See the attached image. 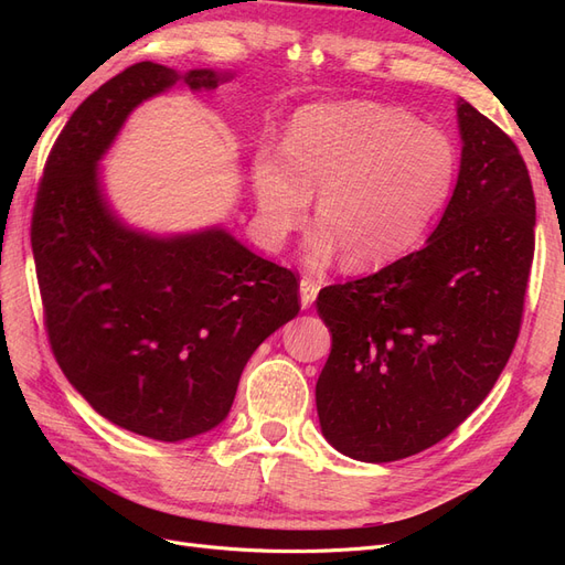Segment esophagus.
<instances>
[{"label":"esophagus","instance_id":"obj_1","mask_svg":"<svg viewBox=\"0 0 565 565\" xmlns=\"http://www.w3.org/2000/svg\"><path fill=\"white\" fill-rule=\"evenodd\" d=\"M318 289H320V285L313 278H301V282H299V297H301L303 309H309V306L316 301Z\"/></svg>","mask_w":565,"mask_h":565}]
</instances>
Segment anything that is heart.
<instances>
[{
  "mask_svg": "<svg viewBox=\"0 0 565 565\" xmlns=\"http://www.w3.org/2000/svg\"><path fill=\"white\" fill-rule=\"evenodd\" d=\"M459 172L450 134L407 110L347 100L301 108L285 148L264 146L252 162L256 228L280 249L311 210L320 224L306 262L324 266L339 252L355 270L405 254L446 207Z\"/></svg>",
  "mask_w": 565,
  "mask_h": 565,
  "instance_id": "b5f03b06",
  "label": "heart"
}]
</instances>
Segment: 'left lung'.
<instances>
[{"instance_id":"obj_1","label":"left lung","mask_w":565,"mask_h":565,"mask_svg":"<svg viewBox=\"0 0 565 565\" xmlns=\"http://www.w3.org/2000/svg\"><path fill=\"white\" fill-rule=\"evenodd\" d=\"M455 193L422 249L320 289L332 332L316 384L320 429L361 461H396L450 436L516 347L535 254V195L516 143L457 104Z\"/></svg>"}]
</instances>
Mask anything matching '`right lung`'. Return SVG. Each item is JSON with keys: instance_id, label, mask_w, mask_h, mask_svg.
<instances>
[{"instance_id": "add662e5", "label": "right lung", "mask_w": 565, "mask_h": 565, "mask_svg": "<svg viewBox=\"0 0 565 565\" xmlns=\"http://www.w3.org/2000/svg\"><path fill=\"white\" fill-rule=\"evenodd\" d=\"M228 77L129 65L67 119L32 210L56 363L98 415L164 443L226 419L249 355L299 313V282L221 228L152 237L122 226L100 195L96 164L141 100L179 79L202 94Z\"/></svg>"}]
</instances>
